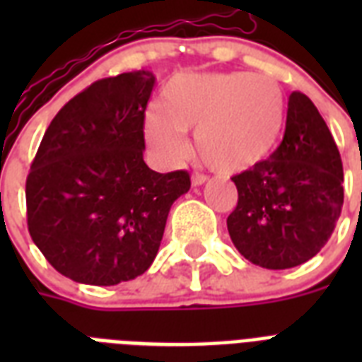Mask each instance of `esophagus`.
Segmentation results:
<instances>
[{"label": "esophagus", "mask_w": 362, "mask_h": 362, "mask_svg": "<svg viewBox=\"0 0 362 362\" xmlns=\"http://www.w3.org/2000/svg\"><path fill=\"white\" fill-rule=\"evenodd\" d=\"M206 180H209V176L206 175H201V173H195V175L192 176V184L195 187L197 186H203V184H206Z\"/></svg>", "instance_id": "34e87169"}]
</instances>
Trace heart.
I'll use <instances>...</instances> for the list:
<instances>
[{
    "label": "heart",
    "mask_w": 362,
    "mask_h": 362,
    "mask_svg": "<svg viewBox=\"0 0 362 362\" xmlns=\"http://www.w3.org/2000/svg\"><path fill=\"white\" fill-rule=\"evenodd\" d=\"M286 124V95L274 78L253 73H187L170 78L163 107L144 116V135L169 163L187 152L184 131H195V152L206 167L235 175L261 163Z\"/></svg>",
    "instance_id": "obj_1"
}]
</instances>
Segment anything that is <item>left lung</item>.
<instances>
[{
	"label": "left lung",
	"mask_w": 362,
	"mask_h": 362,
	"mask_svg": "<svg viewBox=\"0 0 362 362\" xmlns=\"http://www.w3.org/2000/svg\"><path fill=\"white\" fill-rule=\"evenodd\" d=\"M233 182L238 203L227 229L250 263L293 269L325 246L342 212L344 169L337 142L310 98L289 95L280 146Z\"/></svg>",
	"instance_id": "left-lung-1"
}]
</instances>
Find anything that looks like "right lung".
<instances>
[{"label": "right lung", "mask_w": 362, "mask_h": 362, "mask_svg": "<svg viewBox=\"0 0 362 362\" xmlns=\"http://www.w3.org/2000/svg\"><path fill=\"white\" fill-rule=\"evenodd\" d=\"M150 71L93 82L54 116L25 180L28 229L73 281L116 286L144 274L167 216L192 182L144 163Z\"/></svg>", "instance_id": "1"}]
</instances>
